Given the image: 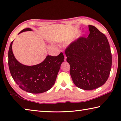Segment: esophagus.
I'll list each match as a JSON object with an SVG mask.
<instances>
[{
    "label": "esophagus",
    "mask_w": 121,
    "mask_h": 121,
    "mask_svg": "<svg viewBox=\"0 0 121 121\" xmlns=\"http://www.w3.org/2000/svg\"><path fill=\"white\" fill-rule=\"evenodd\" d=\"M66 58H67V57H66V56H65V61H66Z\"/></svg>",
    "instance_id": "34e87169"
}]
</instances>
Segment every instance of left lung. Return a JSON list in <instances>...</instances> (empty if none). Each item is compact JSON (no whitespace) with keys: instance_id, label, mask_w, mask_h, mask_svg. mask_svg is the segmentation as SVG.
<instances>
[{"instance_id":"obj_1","label":"left lung","mask_w":121,"mask_h":121,"mask_svg":"<svg viewBox=\"0 0 121 121\" xmlns=\"http://www.w3.org/2000/svg\"><path fill=\"white\" fill-rule=\"evenodd\" d=\"M88 27V36L79 38L65 52L74 84L86 91L97 88L106 82L112 61L106 37L95 26Z\"/></svg>"}]
</instances>
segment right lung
I'll use <instances>...</instances> for the list:
<instances>
[{
	"instance_id": "1",
	"label": "right lung",
	"mask_w": 121,
	"mask_h": 121,
	"mask_svg": "<svg viewBox=\"0 0 121 121\" xmlns=\"http://www.w3.org/2000/svg\"><path fill=\"white\" fill-rule=\"evenodd\" d=\"M33 30L27 28L19 33ZM13 41L8 51V65L13 79L20 88L32 94L42 93L49 91L56 82L61 65L64 61V56L60 53L58 56H47L38 65H26L15 58L12 50Z\"/></svg>"
}]
</instances>
